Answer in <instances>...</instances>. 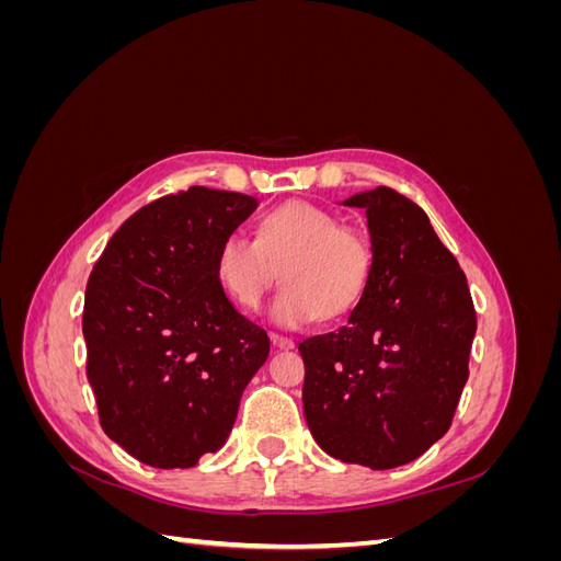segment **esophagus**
<instances>
[{"mask_svg":"<svg viewBox=\"0 0 561 561\" xmlns=\"http://www.w3.org/2000/svg\"><path fill=\"white\" fill-rule=\"evenodd\" d=\"M271 344H274V348H278V351H290V348H295L293 339L280 336V334H271Z\"/></svg>","mask_w":561,"mask_h":561,"instance_id":"1","label":"esophagus"}]
</instances>
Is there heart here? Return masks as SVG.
<instances>
[{
	"instance_id": "obj_1",
	"label": "heart",
	"mask_w": 561,
	"mask_h": 561,
	"mask_svg": "<svg viewBox=\"0 0 561 561\" xmlns=\"http://www.w3.org/2000/svg\"><path fill=\"white\" fill-rule=\"evenodd\" d=\"M375 252L367 231L342 225L334 213L307 201L268 210L257 239L227 233L215 252V276L243 309H257L278 276L285 287L271 304L283 328H301L355 309L367 290Z\"/></svg>"
}]
</instances>
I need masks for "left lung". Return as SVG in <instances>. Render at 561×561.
I'll return each mask as SVG.
<instances>
[{
    "instance_id": "8db88e82",
    "label": "left lung",
    "mask_w": 561,
    "mask_h": 561,
    "mask_svg": "<svg viewBox=\"0 0 561 561\" xmlns=\"http://www.w3.org/2000/svg\"><path fill=\"white\" fill-rule=\"evenodd\" d=\"M375 264L346 325L304 339V416L318 447L388 470L443 437L468 381L478 318L428 215L390 186L355 194Z\"/></svg>"
}]
</instances>
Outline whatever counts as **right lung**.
<instances>
[{
    "label": "right lung",
    "mask_w": 561,
    "mask_h": 561,
    "mask_svg": "<svg viewBox=\"0 0 561 561\" xmlns=\"http://www.w3.org/2000/svg\"><path fill=\"white\" fill-rule=\"evenodd\" d=\"M257 198L190 186L133 213L83 299L87 377L100 426L154 468H192L227 443L268 336L233 309L215 252Z\"/></svg>",
    "instance_id": "add662e5"
}]
</instances>
